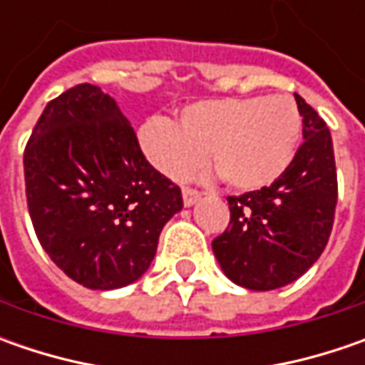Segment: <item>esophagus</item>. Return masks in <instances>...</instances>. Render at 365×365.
I'll return each instance as SVG.
<instances>
[{
  "label": "esophagus",
  "instance_id": "1",
  "mask_svg": "<svg viewBox=\"0 0 365 365\" xmlns=\"http://www.w3.org/2000/svg\"><path fill=\"white\" fill-rule=\"evenodd\" d=\"M201 199V192L195 189H182V203H185V207H192V205L197 203Z\"/></svg>",
  "mask_w": 365,
  "mask_h": 365
}]
</instances>
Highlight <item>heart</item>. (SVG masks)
Listing matches in <instances>:
<instances>
[{"mask_svg": "<svg viewBox=\"0 0 365 365\" xmlns=\"http://www.w3.org/2000/svg\"><path fill=\"white\" fill-rule=\"evenodd\" d=\"M302 118L290 95L205 99L178 111V123L154 115L138 128L146 160L168 178H182L205 162V150L227 187L258 190L294 160Z\"/></svg>", "mask_w": 365, "mask_h": 365, "instance_id": "heart-1", "label": "heart"}]
</instances>
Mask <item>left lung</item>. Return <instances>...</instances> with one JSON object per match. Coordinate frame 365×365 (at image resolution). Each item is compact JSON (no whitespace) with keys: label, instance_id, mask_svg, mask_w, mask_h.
I'll return each instance as SVG.
<instances>
[{"label":"left lung","instance_id":"8db88e82","mask_svg":"<svg viewBox=\"0 0 365 365\" xmlns=\"http://www.w3.org/2000/svg\"><path fill=\"white\" fill-rule=\"evenodd\" d=\"M302 146L270 187L230 197V227L213 240L223 274L250 290H274L301 278L329 242L337 173L327 123L294 95Z\"/></svg>","mask_w":365,"mask_h":365}]
</instances>
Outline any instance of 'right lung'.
<instances>
[{"instance_id":"right-lung-1","label":"right lung","mask_w":365,"mask_h":365,"mask_svg":"<svg viewBox=\"0 0 365 365\" xmlns=\"http://www.w3.org/2000/svg\"><path fill=\"white\" fill-rule=\"evenodd\" d=\"M28 211L50 259L91 290L142 278L182 195L142 154L113 97L77 85L44 107L24 152Z\"/></svg>"}]
</instances>
